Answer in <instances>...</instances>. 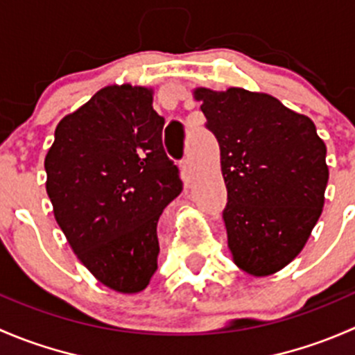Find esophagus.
Segmentation results:
<instances>
[{"mask_svg":"<svg viewBox=\"0 0 355 355\" xmlns=\"http://www.w3.org/2000/svg\"><path fill=\"white\" fill-rule=\"evenodd\" d=\"M180 168H182V178H184V182H191V178H192V163H191V159H189V156L182 159Z\"/></svg>","mask_w":355,"mask_h":355,"instance_id":"esophagus-1","label":"esophagus"}]
</instances>
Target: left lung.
Here are the masks:
<instances>
[{
    "instance_id": "left-lung-1",
    "label": "left lung",
    "mask_w": 355,
    "mask_h": 355,
    "mask_svg": "<svg viewBox=\"0 0 355 355\" xmlns=\"http://www.w3.org/2000/svg\"><path fill=\"white\" fill-rule=\"evenodd\" d=\"M194 98L220 144L234 263L254 277L277 273L302 250L321 216L327 146L311 118L270 94L199 87Z\"/></svg>"
}]
</instances>
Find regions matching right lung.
Instances as JSON below:
<instances>
[{"instance_id":"right-lung-1","label":"right lung","mask_w":355,"mask_h":355,"mask_svg":"<svg viewBox=\"0 0 355 355\" xmlns=\"http://www.w3.org/2000/svg\"><path fill=\"white\" fill-rule=\"evenodd\" d=\"M153 91L108 85L67 114L44 159L68 244L106 287L137 293L157 270V220L182 192Z\"/></svg>"}]
</instances>
